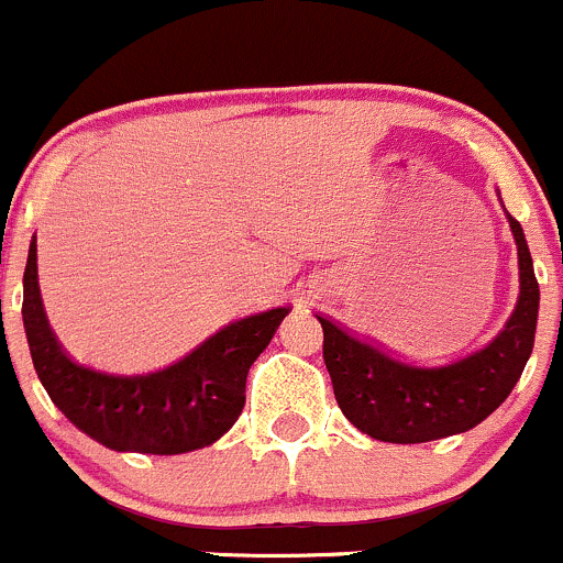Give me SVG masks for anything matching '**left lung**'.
Returning <instances> with one entry per match:
<instances>
[{"label": "left lung", "instance_id": "obj_1", "mask_svg": "<svg viewBox=\"0 0 563 563\" xmlns=\"http://www.w3.org/2000/svg\"><path fill=\"white\" fill-rule=\"evenodd\" d=\"M506 219L517 243L520 295L504 331L476 353L446 366H416L317 317L322 358L350 424L375 441L427 443L473 430L509 397L531 358L539 284L520 221Z\"/></svg>", "mask_w": 563, "mask_h": 563}]
</instances>
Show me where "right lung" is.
I'll return each instance as SVG.
<instances>
[{
	"label": "right lung",
	"instance_id": "right-lung-1",
	"mask_svg": "<svg viewBox=\"0 0 563 563\" xmlns=\"http://www.w3.org/2000/svg\"><path fill=\"white\" fill-rule=\"evenodd\" d=\"M21 314L43 388L81 432L114 452L183 454L210 446L235 424L246 405L249 369L289 306L230 322L166 369L111 375L70 358L54 336L43 311L32 241Z\"/></svg>",
	"mask_w": 563,
	"mask_h": 563
}]
</instances>
